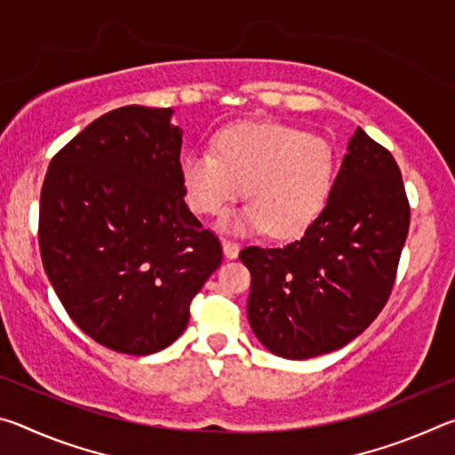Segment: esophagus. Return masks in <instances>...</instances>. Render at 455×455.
<instances>
[{
	"mask_svg": "<svg viewBox=\"0 0 455 455\" xmlns=\"http://www.w3.org/2000/svg\"><path fill=\"white\" fill-rule=\"evenodd\" d=\"M238 243L230 241V238H222V252H225L227 259H236L238 257Z\"/></svg>",
	"mask_w": 455,
	"mask_h": 455,
	"instance_id": "1",
	"label": "esophagus"
}]
</instances>
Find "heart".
<instances>
[{
    "mask_svg": "<svg viewBox=\"0 0 455 455\" xmlns=\"http://www.w3.org/2000/svg\"><path fill=\"white\" fill-rule=\"evenodd\" d=\"M335 168V152L319 136L281 122H241L212 138V152L184 154L180 180L198 214L225 211L243 184L249 204L225 225L287 238L303 233L325 209Z\"/></svg>",
    "mask_w": 455,
    "mask_h": 455,
    "instance_id": "b5f03b06",
    "label": "heart"
}]
</instances>
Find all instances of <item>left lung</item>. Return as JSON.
Returning <instances> with one entry per match:
<instances>
[{
  "label": "left lung",
  "instance_id": "8db88e82",
  "mask_svg": "<svg viewBox=\"0 0 455 455\" xmlns=\"http://www.w3.org/2000/svg\"><path fill=\"white\" fill-rule=\"evenodd\" d=\"M407 230L399 166L357 128L325 209L305 235L279 249L244 246L238 255L251 271L252 333L284 359L341 349L387 303Z\"/></svg>",
  "mask_w": 455,
  "mask_h": 455
}]
</instances>
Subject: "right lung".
Wrapping results in <instances>:
<instances>
[{
    "label": "right lung",
    "mask_w": 455,
    "mask_h": 455,
    "mask_svg": "<svg viewBox=\"0 0 455 455\" xmlns=\"http://www.w3.org/2000/svg\"><path fill=\"white\" fill-rule=\"evenodd\" d=\"M172 108L124 106L72 138L40 196L44 271L84 333L126 355L168 347L222 260L184 203Z\"/></svg>",
    "instance_id": "obj_1"
}]
</instances>
